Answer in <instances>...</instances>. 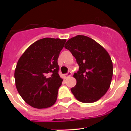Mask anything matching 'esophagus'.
<instances>
[{
	"label": "esophagus",
	"instance_id": "34e87169",
	"mask_svg": "<svg viewBox=\"0 0 131 131\" xmlns=\"http://www.w3.org/2000/svg\"><path fill=\"white\" fill-rule=\"evenodd\" d=\"M71 74H72L71 72H68L67 74H64V78H65V79H67V78H68V77H70V76H71Z\"/></svg>",
	"mask_w": 131,
	"mask_h": 131
}]
</instances>
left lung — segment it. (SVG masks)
<instances>
[{
	"mask_svg": "<svg viewBox=\"0 0 131 131\" xmlns=\"http://www.w3.org/2000/svg\"><path fill=\"white\" fill-rule=\"evenodd\" d=\"M64 48L71 52L79 66L73 75L76 84L71 89L75 98L82 103L99 100L112 82L113 63L109 53L95 40L83 35L70 39Z\"/></svg>",
	"mask_w": 131,
	"mask_h": 131,
	"instance_id": "8db88e82",
	"label": "left lung"
}]
</instances>
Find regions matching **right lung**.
Here are the masks:
<instances>
[{"label": "right lung", "mask_w": 131, "mask_h": 131, "mask_svg": "<svg viewBox=\"0 0 131 131\" xmlns=\"http://www.w3.org/2000/svg\"><path fill=\"white\" fill-rule=\"evenodd\" d=\"M67 40L41 39L31 44L18 61L15 70L16 89L24 101L35 108H47L57 101L63 79L58 58Z\"/></svg>", "instance_id": "right-lung-1"}]
</instances>
